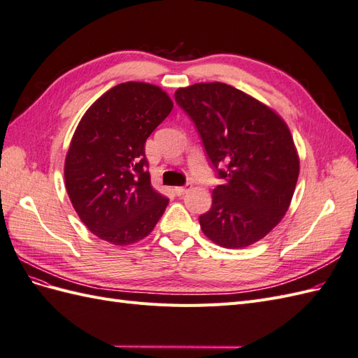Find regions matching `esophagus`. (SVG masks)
Wrapping results in <instances>:
<instances>
[{
    "mask_svg": "<svg viewBox=\"0 0 358 358\" xmlns=\"http://www.w3.org/2000/svg\"><path fill=\"white\" fill-rule=\"evenodd\" d=\"M190 189V185H186V186H180V187H176V194L178 195V196H181V195H185L186 192Z\"/></svg>",
    "mask_w": 358,
    "mask_h": 358,
    "instance_id": "esophagus-1",
    "label": "esophagus"
}]
</instances>
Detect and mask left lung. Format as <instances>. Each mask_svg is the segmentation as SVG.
Instances as JSON below:
<instances>
[{"instance_id":"8db88e82","label":"left lung","mask_w":358,"mask_h":358,"mask_svg":"<svg viewBox=\"0 0 358 358\" xmlns=\"http://www.w3.org/2000/svg\"><path fill=\"white\" fill-rule=\"evenodd\" d=\"M176 101L222 180L213 189L212 208L199 216L201 230L224 248L263 239L286 215L299 176L286 122L260 101L217 81L181 87Z\"/></svg>"}]
</instances>
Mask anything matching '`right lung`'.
<instances>
[{"label":"right lung","instance_id":"obj_1","mask_svg":"<svg viewBox=\"0 0 358 358\" xmlns=\"http://www.w3.org/2000/svg\"><path fill=\"white\" fill-rule=\"evenodd\" d=\"M173 104L160 87L127 81L92 104L72 136L65 185L89 231L112 245L148 236L169 199L151 186L145 142Z\"/></svg>","mask_w":358,"mask_h":358}]
</instances>
